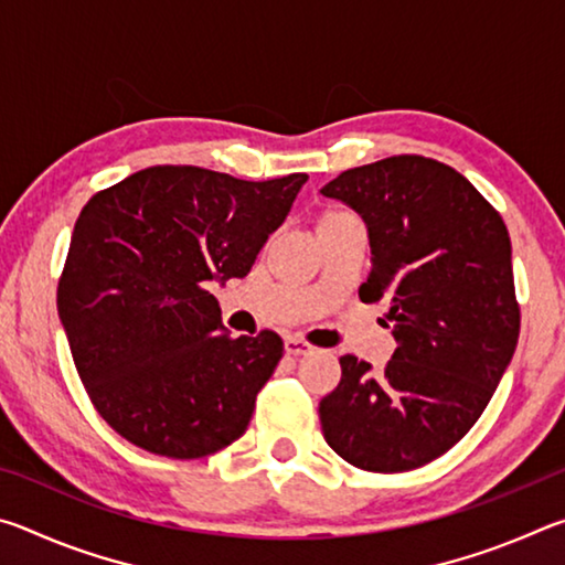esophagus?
Returning a JSON list of instances; mask_svg holds the SVG:
<instances>
[{"label": "esophagus", "instance_id": "obj_1", "mask_svg": "<svg viewBox=\"0 0 565 565\" xmlns=\"http://www.w3.org/2000/svg\"><path fill=\"white\" fill-rule=\"evenodd\" d=\"M284 349H286V353H289V356H301V353H309L313 347L309 341H303L301 337H286Z\"/></svg>", "mask_w": 565, "mask_h": 565}]
</instances>
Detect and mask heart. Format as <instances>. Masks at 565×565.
I'll return each instance as SVG.
<instances>
[{
	"label": "heart",
	"mask_w": 565,
	"mask_h": 565,
	"mask_svg": "<svg viewBox=\"0 0 565 565\" xmlns=\"http://www.w3.org/2000/svg\"><path fill=\"white\" fill-rule=\"evenodd\" d=\"M331 216H337V214H331Z\"/></svg>",
	"instance_id": "1"
}]
</instances>
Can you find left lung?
I'll list each match as a JSON object with an SVG mask.
<instances>
[{
  "label": "left lung",
  "instance_id": "left-lung-1",
  "mask_svg": "<svg viewBox=\"0 0 565 565\" xmlns=\"http://www.w3.org/2000/svg\"><path fill=\"white\" fill-rule=\"evenodd\" d=\"M369 226L363 303L388 301L396 351L384 371L353 353L321 398L327 444L374 473L431 463L489 406L519 343L511 238L471 181L441 161L398 154L341 171L321 189Z\"/></svg>",
  "mask_w": 565,
  "mask_h": 565
}]
</instances>
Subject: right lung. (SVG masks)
<instances>
[{"label": "right lung", "instance_id": "right-lung-1", "mask_svg": "<svg viewBox=\"0 0 565 565\" xmlns=\"http://www.w3.org/2000/svg\"><path fill=\"white\" fill-rule=\"evenodd\" d=\"M306 179L161 164L84 204L56 309L94 408L129 444L202 458L246 431L284 341L226 333L206 281L252 271Z\"/></svg>", "mask_w": 565, "mask_h": 565}]
</instances>
